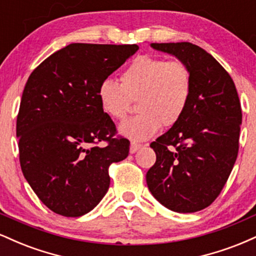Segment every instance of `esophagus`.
<instances>
[{
	"label": "esophagus",
	"instance_id": "obj_1",
	"mask_svg": "<svg viewBox=\"0 0 256 256\" xmlns=\"http://www.w3.org/2000/svg\"><path fill=\"white\" fill-rule=\"evenodd\" d=\"M142 148V144H138V143H134V142H131V146H130V152L131 154H134V152H136L138 149Z\"/></svg>",
	"mask_w": 256,
	"mask_h": 256
}]
</instances>
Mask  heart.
Returning a JSON list of instances; mask_svg holds the SVG:
<instances>
[{"label": "heart", "mask_w": 256, "mask_h": 256, "mask_svg": "<svg viewBox=\"0 0 256 256\" xmlns=\"http://www.w3.org/2000/svg\"><path fill=\"white\" fill-rule=\"evenodd\" d=\"M192 78L189 66L179 58L165 60L140 55L120 76L101 82L98 98L102 110L112 119H124L134 101L140 113L119 126L122 136L146 140L164 126L177 124L192 98Z\"/></svg>", "instance_id": "1"}]
</instances>
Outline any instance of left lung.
Listing matches in <instances>:
<instances>
[{
  "label": "left lung",
  "mask_w": 256,
  "mask_h": 256,
  "mask_svg": "<svg viewBox=\"0 0 256 256\" xmlns=\"http://www.w3.org/2000/svg\"><path fill=\"white\" fill-rule=\"evenodd\" d=\"M152 46L189 66L192 89L183 116L150 143L156 161L146 172V184L173 212H198L218 198L236 162L242 124L238 94L228 71L198 46Z\"/></svg>",
  "instance_id": "1"
}]
</instances>
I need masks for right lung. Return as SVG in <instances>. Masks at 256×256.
<instances>
[{
  "instance_id": "obj_1",
  "label": "right lung",
  "mask_w": 256,
  "mask_h": 256,
  "mask_svg": "<svg viewBox=\"0 0 256 256\" xmlns=\"http://www.w3.org/2000/svg\"><path fill=\"white\" fill-rule=\"evenodd\" d=\"M137 50V44L72 43L26 82L16 116L20 166L54 213L76 218L94 210L110 188V166L128 158L130 142L116 137L98 89Z\"/></svg>"
}]
</instances>
